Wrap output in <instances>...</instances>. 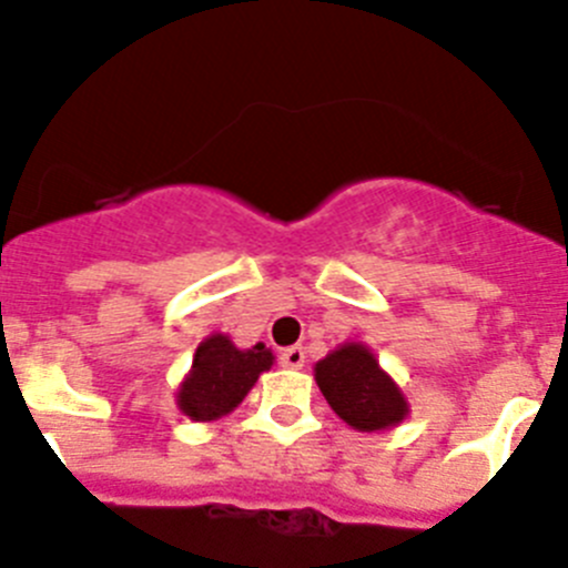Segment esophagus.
Wrapping results in <instances>:
<instances>
[{
    "mask_svg": "<svg viewBox=\"0 0 568 568\" xmlns=\"http://www.w3.org/2000/svg\"><path fill=\"white\" fill-rule=\"evenodd\" d=\"M280 365H283V368H302V365H305V352H302V346L283 348V352H280Z\"/></svg>",
    "mask_w": 568,
    "mask_h": 568,
    "instance_id": "34e87169",
    "label": "esophagus"
}]
</instances>
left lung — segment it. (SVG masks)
Listing matches in <instances>:
<instances>
[{"instance_id":"8db88e82","label":"left lung","mask_w":568,"mask_h":568,"mask_svg":"<svg viewBox=\"0 0 568 568\" xmlns=\"http://www.w3.org/2000/svg\"><path fill=\"white\" fill-rule=\"evenodd\" d=\"M313 376L332 412L354 432H385L409 415L406 395L365 343L348 341L332 348Z\"/></svg>"}]
</instances>
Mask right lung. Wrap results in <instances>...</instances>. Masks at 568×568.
<instances>
[{"instance_id":"add662e5","label":"right lung","mask_w":568,"mask_h":568,"mask_svg":"<svg viewBox=\"0 0 568 568\" xmlns=\"http://www.w3.org/2000/svg\"><path fill=\"white\" fill-rule=\"evenodd\" d=\"M272 365L274 354L263 343L239 348L225 332H214L200 341L192 368L178 385V409L194 423L220 420L247 398L257 376Z\"/></svg>"}]
</instances>
